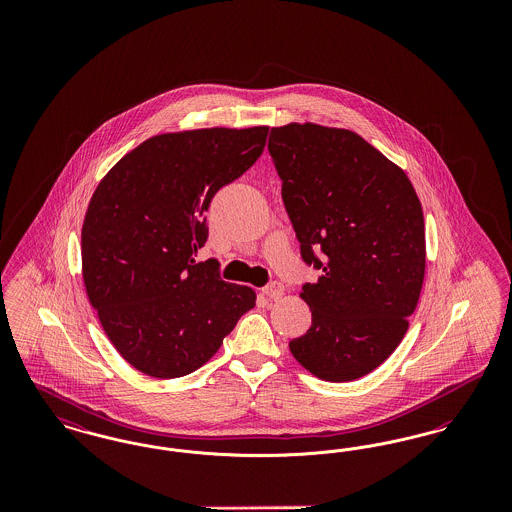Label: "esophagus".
Listing matches in <instances>:
<instances>
[{
	"mask_svg": "<svg viewBox=\"0 0 512 512\" xmlns=\"http://www.w3.org/2000/svg\"><path fill=\"white\" fill-rule=\"evenodd\" d=\"M263 293L267 295L268 299H280L282 297V293H284V286L280 284V282H270L267 284L265 288H263Z\"/></svg>",
	"mask_w": 512,
	"mask_h": 512,
	"instance_id": "1",
	"label": "esophagus"
}]
</instances>
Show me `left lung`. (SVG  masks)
Here are the masks:
<instances>
[{"mask_svg":"<svg viewBox=\"0 0 512 512\" xmlns=\"http://www.w3.org/2000/svg\"><path fill=\"white\" fill-rule=\"evenodd\" d=\"M301 259L320 270L303 284L311 328L293 357L328 382H351L401 343L422 290L424 217L407 174L359 134L313 122L270 130Z\"/></svg>","mask_w":512,"mask_h":512,"instance_id":"1","label":"left lung"}]
</instances>
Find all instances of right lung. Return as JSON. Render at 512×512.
Returning a JSON list of instances; mask_svg holds the SVG:
<instances>
[{"instance_id": "1", "label": "right lung", "mask_w": 512, "mask_h": 512, "mask_svg": "<svg viewBox=\"0 0 512 512\" xmlns=\"http://www.w3.org/2000/svg\"><path fill=\"white\" fill-rule=\"evenodd\" d=\"M268 126L161 134L107 172L82 226V274L101 326L122 357L153 378L205 365L255 292L197 263L205 211L263 153Z\"/></svg>"}]
</instances>
